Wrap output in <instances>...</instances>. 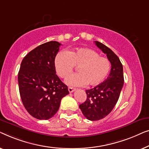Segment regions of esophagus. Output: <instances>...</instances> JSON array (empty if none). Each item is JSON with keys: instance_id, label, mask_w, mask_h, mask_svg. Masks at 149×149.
I'll list each match as a JSON object with an SVG mask.
<instances>
[{"instance_id": "1", "label": "esophagus", "mask_w": 149, "mask_h": 149, "mask_svg": "<svg viewBox=\"0 0 149 149\" xmlns=\"http://www.w3.org/2000/svg\"><path fill=\"white\" fill-rule=\"evenodd\" d=\"M75 90V88H72V87H69L68 88V91H69V92H70V93H73V92H74Z\"/></svg>"}]
</instances>
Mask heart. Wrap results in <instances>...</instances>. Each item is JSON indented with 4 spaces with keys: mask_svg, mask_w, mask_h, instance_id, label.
<instances>
[{
    "mask_svg": "<svg viewBox=\"0 0 149 149\" xmlns=\"http://www.w3.org/2000/svg\"><path fill=\"white\" fill-rule=\"evenodd\" d=\"M54 67L57 75L63 79L70 76L77 68V74L66 79L71 86H81L86 84L94 86L101 84L111 70L107 58L101 57L97 52L90 49H79L75 51L60 52L54 59Z\"/></svg>",
    "mask_w": 149,
    "mask_h": 149,
    "instance_id": "1",
    "label": "heart"
}]
</instances>
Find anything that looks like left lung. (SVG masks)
<instances>
[{
  "label": "left lung",
  "instance_id": "obj_1",
  "mask_svg": "<svg viewBox=\"0 0 149 149\" xmlns=\"http://www.w3.org/2000/svg\"><path fill=\"white\" fill-rule=\"evenodd\" d=\"M95 42L107 54L111 69L106 80L94 88L86 91V100L79 104L84 116L91 121L100 120L110 113L119 99L124 81L123 66L118 56L103 44L98 41Z\"/></svg>",
  "mask_w": 149,
  "mask_h": 149
}]
</instances>
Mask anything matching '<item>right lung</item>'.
Segmentation results:
<instances>
[{"instance_id":"right-lung-1","label":"right lung","mask_w":149,"mask_h":149,"mask_svg":"<svg viewBox=\"0 0 149 149\" xmlns=\"http://www.w3.org/2000/svg\"><path fill=\"white\" fill-rule=\"evenodd\" d=\"M61 44L44 43L31 51L22 60L18 84L23 104L38 119H49L59 109L68 88L56 74L54 59Z\"/></svg>"}]
</instances>
